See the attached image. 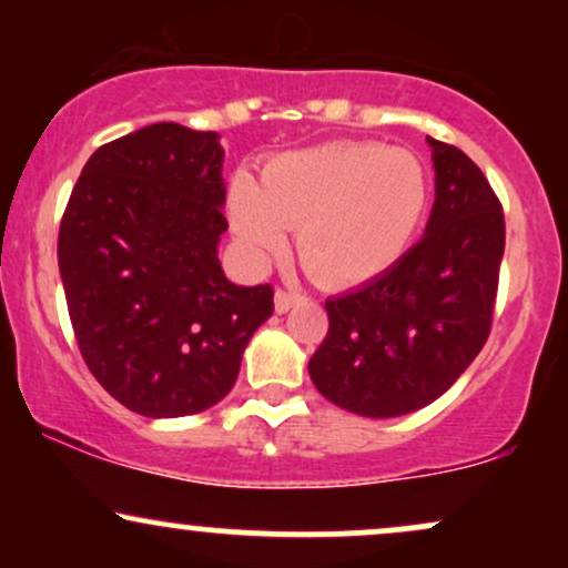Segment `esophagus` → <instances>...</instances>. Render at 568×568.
Returning <instances> with one entry per match:
<instances>
[{
    "label": "esophagus",
    "instance_id": "esophagus-1",
    "mask_svg": "<svg viewBox=\"0 0 568 568\" xmlns=\"http://www.w3.org/2000/svg\"><path fill=\"white\" fill-rule=\"evenodd\" d=\"M298 302H302V296H298V293L285 291V288L275 291V310L280 312V315H283V312H288L291 306L298 304Z\"/></svg>",
    "mask_w": 568,
    "mask_h": 568
}]
</instances>
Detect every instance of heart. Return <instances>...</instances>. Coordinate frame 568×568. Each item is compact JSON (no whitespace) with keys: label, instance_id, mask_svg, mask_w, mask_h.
<instances>
[{"label":"heart","instance_id":"1","mask_svg":"<svg viewBox=\"0 0 568 568\" xmlns=\"http://www.w3.org/2000/svg\"><path fill=\"white\" fill-rule=\"evenodd\" d=\"M427 175L403 149L334 141L266 160L256 186L234 179L232 230L247 251L275 253L296 230L315 283L349 288L384 275L406 253L427 211Z\"/></svg>","mask_w":568,"mask_h":568}]
</instances>
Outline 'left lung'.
<instances>
[{
	"instance_id": "left-lung-1",
	"label": "left lung",
	"mask_w": 568,
	"mask_h": 568,
	"mask_svg": "<svg viewBox=\"0 0 568 568\" xmlns=\"http://www.w3.org/2000/svg\"><path fill=\"white\" fill-rule=\"evenodd\" d=\"M427 141L435 205L425 237L384 275L325 302L328 334L310 361L323 397L374 419L438 400L491 334L501 202L462 149Z\"/></svg>"
}]
</instances>
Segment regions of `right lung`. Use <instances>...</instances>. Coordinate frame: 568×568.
<instances>
[{"label":"right lung","instance_id":"1","mask_svg":"<svg viewBox=\"0 0 568 568\" xmlns=\"http://www.w3.org/2000/svg\"><path fill=\"white\" fill-rule=\"evenodd\" d=\"M219 135L158 122L84 162L58 232L71 328L90 374L152 419L205 410L234 387L272 285L224 277Z\"/></svg>","mask_w":568,"mask_h":568}]
</instances>
